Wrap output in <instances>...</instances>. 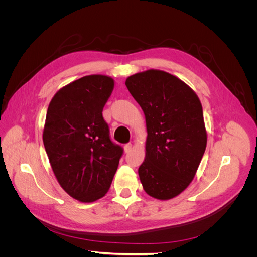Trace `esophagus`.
Segmentation results:
<instances>
[{
    "label": "esophagus",
    "instance_id": "esophagus-1",
    "mask_svg": "<svg viewBox=\"0 0 257 257\" xmlns=\"http://www.w3.org/2000/svg\"><path fill=\"white\" fill-rule=\"evenodd\" d=\"M131 149H132V144H131V143H130V144H126L125 146H124V151H125L126 153L130 152Z\"/></svg>",
    "mask_w": 257,
    "mask_h": 257
}]
</instances>
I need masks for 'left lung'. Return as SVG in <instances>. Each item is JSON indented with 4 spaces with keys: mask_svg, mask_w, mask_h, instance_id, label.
I'll return each instance as SVG.
<instances>
[{
    "mask_svg": "<svg viewBox=\"0 0 257 257\" xmlns=\"http://www.w3.org/2000/svg\"><path fill=\"white\" fill-rule=\"evenodd\" d=\"M125 84L146 118L143 188L157 199H172L192 182L206 150L200 100L185 82L159 69L132 75Z\"/></svg>",
    "mask_w": 257,
    "mask_h": 257,
    "instance_id": "1",
    "label": "left lung"
}]
</instances>
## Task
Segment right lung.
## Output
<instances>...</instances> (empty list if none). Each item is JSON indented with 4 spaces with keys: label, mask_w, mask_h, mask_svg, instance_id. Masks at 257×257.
<instances>
[{
    "label": "right lung",
    "mask_w": 257,
    "mask_h": 257,
    "mask_svg": "<svg viewBox=\"0 0 257 257\" xmlns=\"http://www.w3.org/2000/svg\"><path fill=\"white\" fill-rule=\"evenodd\" d=\"M113 87L109 76H84L60 89L48 106L43 142L51 168L62 189L82 203L105 196L123 154L102 114Z\"/></svg>",
    "instance_id": "obj_1"
}]
</instances>
